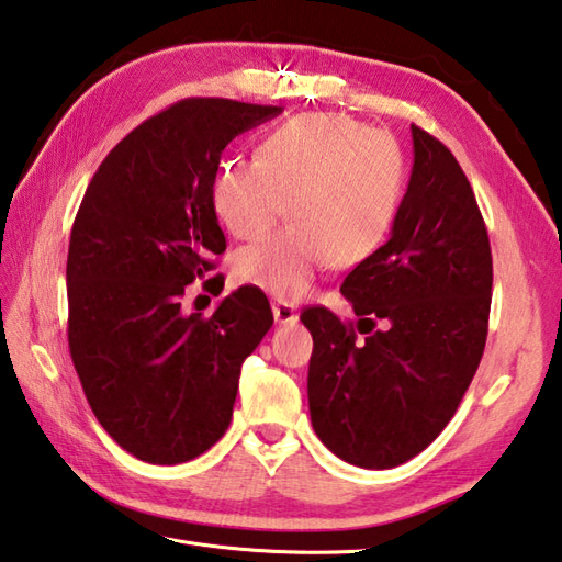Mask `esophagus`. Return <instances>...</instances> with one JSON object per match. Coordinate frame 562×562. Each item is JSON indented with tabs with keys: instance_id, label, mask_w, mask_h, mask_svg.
Here are the masks:
<instances>
[{
	"instance_id": "obj_1",
	"label": "esophagus",
	"mask_w": 562,
	"mask_h": 562,
	"mask_svg": "<svg viewBox=\"0 0 562 562\" xmlns=\"http://www.w3.org/2000/svg\"><path fill=\"white\" fill-rule=\"evenodd\" d=\"M271 311H273V319H277L279 325H295L297 323V311H295V305H291V303L277 301L271 305Z\"/></svg>"
}]
</instances>
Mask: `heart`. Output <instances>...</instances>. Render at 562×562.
<instances>
[{
    "label": "heart",
    "instance_id": "heart-1",
    "mask_svg": "<svg viewBox=\"0 0 562 562\" xmlns=\"http://www.w3.org/2000/svg\"><path fill=\"white\" fill-rule=\"evenodd\" d=\"M405 189V157L361 121L307 113L273 128L257 159L217 167L211 199L235 237H257L289 201L291 225L237 251L235 279L279 297L303 295L327 261L357 267L385 245Z\"/></svg>",
    "mask_w": 562,
    "mask_h": 562
}]
</instances>
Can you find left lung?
<instances>
[{"label": "left lung", "mask_w": 562, "mask_h": 562, "mask_svg": "<svg viewBox=\"0 0 562 562\" xmlns=\"http://www.w3.org/2000/svg\"><path fill=\"white\" fill-rule=\"evenodd\" d=\"M412 143L391 239L341 283L367 337L323 305L301 313L313 335V429L341 461L375 471L409 461L449 425L483 359L492 301L490 237L471 181L419 125Z\"/></svg>", "instance_id": "obj_1"}]
</instances>
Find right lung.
I'll use <instances>...</instances> for the list:
<instances>
[{
  "label": "right lung",
  "mask_w": 562,
  "mask_h": 562,
  "mask_svg": "<svg viewBox=\"0 0 562 562\" xmlns=\"http://www.w3.org/2000/svg\"><path fill=\"white\" fill-rule=\"evenodd\" d=\"M279 111L181 99L113 147L79 203L67 251L70 357L99 425L140 461L184 463L223 437L243 361L273 325L255 285L211 317L184 315L181 297L225 251L211 199L223 150Z\"/></svg>",
  "instance_id": "obj_1"
}]
</instances>
